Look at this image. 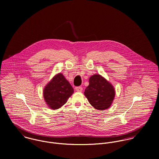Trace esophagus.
Returning a JSON list of instances; mask_svg holds the SVG:
<instances>
[{
    "label": "esophagus",
    "instance_id": "obj_1",
    "mask_svg": "<svg viewBox=\"0 0 159 159\" xmlns=\"http://www.w3.org/2000/svg\"><path fill=\"white\" fill-rule=\"evenodd\" d=\"M75 90L77 91V92H81L83 91V88L81 87V86H78V87H76L75 88Z\"/></svg>",
    "mask_w": 159,
    "mask_h": 159
}]
</instances>
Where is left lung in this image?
Listing matches in <instances>:
<instances>
[{"label":"left lung","instance_id":"8db88e82","mask_svg":"<svg viewBox=\"0 0 159 159\" xmlns=\"http://www.w3.org/2000/svg\"><path fill=\"white\" fill-rule=\"evenodd\" d=\"M89 82V84L84 93L89 103L98 110L108 109L113 103L116 94L112 84L99 74L92 75Z\"/></svg>","mask_w":159,"mask_h":159}]
</instances>
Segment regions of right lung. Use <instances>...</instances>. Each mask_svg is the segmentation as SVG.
I'll return each mask as SVG.
<instances>
[{
	"instance_id": "obj_1",
	"label": "right lung",
	"mask_w": 159,
	"mask_h": 159,
	"mask_svg": "<svg viewBox=\"0 0 159 159\" xmlns=\"http://www.w3.org/2000/svg\"><path fill=\"white\" fill-rule=\"evenodd\" d=\"M74 90L64 76L59 73L46 84L43 97L47 106L51 110H57L66 103Z\"/></svg>"
}]
</instances>
